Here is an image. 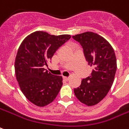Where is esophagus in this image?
<instances>
[{
	"label": "esophagus",
	"instance_id": "1",
	"mask_svg": "<svg viewBox=\"0 0 129 129\" xmlns=\"http://www.w3.org/2000/svg\"><path fill=\"white\" fill-rule=\"evenodd\" d=\"M63 80H65L66 81H68V80H69V79H70V78L66 77V76H63Z\"/></svg>",
	"mask_w": 129,
	"mask_h": 129
}]
</instances>
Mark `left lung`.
Masks as SVG:
<instances>
[{"label":"left lung","instance_id":"obj_1","mask_svg":"<svg viewBox=\"0 0 129 129\" xmlns=\"http://www.w3.org/2000/svg\"><path fill=\"white\" fill-rule=\"evenodd\" d=\"M72 38L80 43L88 64L93 68L90 76L74 89L76 97L88 106L96 105L106 97L112 85L117 69L114 51L99 34L86 32Z\"/></svg>","mask_w":129,"mask_h":129}]
</instances>
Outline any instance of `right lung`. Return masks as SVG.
<instances>
[{"label":"right lung","instance_id":"1","mask_svg":"<svg viewBox=\"0 0 129 129\" xmlns=\"http://www.w3.org/2000/svg\"><path fill=\"white\" fill-rule=\"evenodd\" d=\"M70 38L68 34L55 36L36 31L28 35L19 47L15 61L17 80L23 95L34 105L47 106L60 91L62 77L48 72L44 66Z\"/></svg>","mask_w":129,"mask_h":129}]
</instances>
